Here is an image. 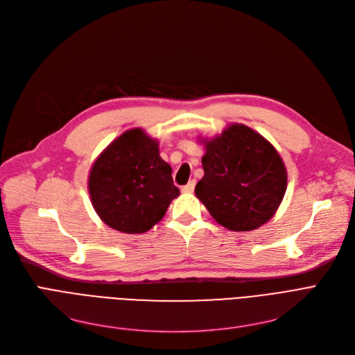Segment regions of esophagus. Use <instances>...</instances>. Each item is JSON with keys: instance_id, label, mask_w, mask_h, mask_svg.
<instances>
[{"instance_id": "1", "label": "esophagus", "mask_w": 355, "mask_h": 355, "mask_svg": "<svg viewBox=\"0 0 355 355\" xmlns=\"http://www.w3.org/2000/svg\"><path fill=\"white\" fill-rule=\"evenodd\" d=\"M194 187H196V181L191 180L187 185H184V187L181 189L182 193H193L194 191Z\"/></svg>"}]
</instances>
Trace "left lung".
<instances>
[{"label":"left lung","mask_w":355,"mask_h":355,"mask_svg":"<svg viewBox=\"0 0 355 355\" xmlns=\"http://www.w3.org/2000/svg\"><path fill=\"white\" fill-rule=\"evenodd\" d=\"M197 198L229 230L249 232L276 213L286 191V170L276 149L253 129L234 123L206 142Z\"/></svg>","instance_id":"obj_1"}]
</instances>
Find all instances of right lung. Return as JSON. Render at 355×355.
I'll return each mask as SVG.
<instances>
[{
  "mask_svg": "<svg viewBox=\"0 0 355 355\" xmlns=\"http://www.w3.org/2000/svg\"><path fill=\"white\" fill-rule=\"evenodd\" d=\"M171 173V166L159 157L155 139L142 129L126 130L92 166L89 193L93 207L112 229L145 233L180 194Z\"/></svg>",
  "mask_w": 355,
  "mask_h": 355,
  "instance_id": "1",
  "label": "right lung"
}]
</instances>
